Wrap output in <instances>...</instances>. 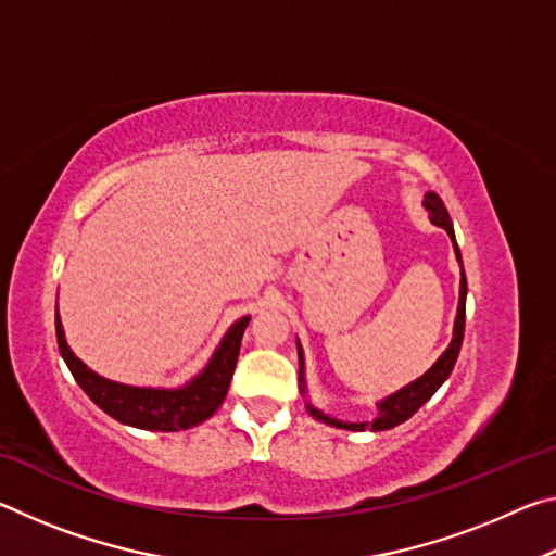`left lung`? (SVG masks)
<instances>
[{"instance_id": "left-lung-1", "label": "left lung", "mask_w": 556, "mask_h": 556, "mask_svg": "<svg viewBox=\"0 0 556 556\" xmlns=\"http://www.w3.org/2000/svg\"><path fill=\"white\" fill-rule=\"evenodd\" d=\"M425 205L427 213H429V220L437 225V228H444L448 232L451 242H454V252H456V260L460 265V287H458V308H456V321H454V336H451V343L444 353L439 355V361L431 365V368L419 375L417 380H412L409 384H404L397 392L388 394V397H382L375 402V407H378V417L372 421H343V419H336L331 414H326L324 409H318L316 404L308 397V390H306V365H304V348H301L299 338H296V353H299V392L304 394L306 400V412L312 414L314 419L324 421L328 427H336V429H348V431H384V429H392L402 425V421H407L414 412H417L421 404L431 400V394H434L441 384L448 380L451 370H454L456 365V357L460 353V343H464V326H466V294H468V287H466V271H464V262H460V250L456 244V235H454V223L448 218V211L444 201L439 199L434 191L425 193Z\"/></svg>"}]
</instances>
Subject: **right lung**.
I'll return each instance as SVG.
<instances>
[{"mask_svg":"<svg viewBox=\"0 0 556 556\" xmlns=\"http://www.w3.org/2000/svg\"><path fill=\"white\" fill-rule=\"evenodd\" d=\"M248 324L250 316L238 318L220 338L205 368L178 388H139V384L102 378L96 370H90L65 341L59 312H55V338H59V351L75 382L112 419L147 431H181L203 425L218 412L228 394Z\"/></svg>","mask_w":556,"mask_h":556,"instance_id":"1","label":"right lung"}]
</instances>
